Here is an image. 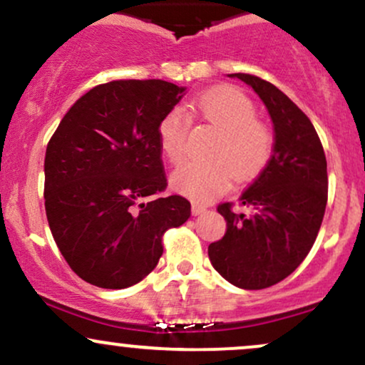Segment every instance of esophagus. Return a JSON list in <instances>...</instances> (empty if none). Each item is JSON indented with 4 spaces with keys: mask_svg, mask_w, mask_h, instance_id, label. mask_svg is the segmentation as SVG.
Here are the masks:
<instances>
[{
    "mask_svg": "<svg viewBox=\"0 0 365 365\" xmlns=\"http://www.w3.org/2000/svg\"><path fill=\"white\" fill-rule=\"evenodd\" d=\"M206 211H207V207L204 206V204H199V202L192 204V215H194V216L204 215V212H206Z\"/></svg>",
    "mask_w": 365,
    "mask_h": 365,
    "instance_id": "obj_1",
    "label": "esophagus"
}]
</instances>
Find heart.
<instances>
[{"label": "heart", "instance_id": "b5f03b06", "mask_svg": "<svg viewBox=\"0 0 365 365\" xmlns=\"http://www.w3.org/2000/svg\"><path fill=\"white\" fill-rule=\"evenodd\" d=\"M192 110L220 132L209 153L212 161L188 163L171 175V187L195 200H209L228 187L230 178L247 182L261 173L273 150V135L257 121V108L249 96L233 87L209 91L192 104ZM188 118L173 108L158 125L159 148L171 165L185 158Z\"/></svg>", "mask_w": 365, "mask_h": 365}]
</instances>
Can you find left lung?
Instances as JSON below:
<instances>
[{"mask_svg": "<svg viewBox=\"0 0 365 365\" xmlns=\"http://www.w3.org/2000/svg\"><path fill=\"white\" fill-rule=\"evenodd\" d=\"M252 87L274 128L273 156L240 195L245 212L221 204L226 233L209 245L212 267L226 282L261 290L292 274L312 249L328 202L326 156L305 113L273 83L228 73Z\"/></svg>", "mask_w": 365, "mask_h": 365, "instance_id": "1", "label": "left lung"}]
</instances>
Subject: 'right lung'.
Returning <instances> with one entry per match:
<instances>
[{"mask_svg": "<svg viewBox=\"0 0 365 365\" xmlns=\"http://www.w3.org/2000/svg\"><path fill=\"white\" fill-rule=\"evenodd\" d=\"M187 87L113 81L77 99L46 149V216L58 249L83 282L121 290L144 279L163 233L190 216L166 188L158 125Z\"/></svg>", "mask_w": 365, "mask_h": 365, "instance_id": "add662e5", "label": "right lung"}]
</instances>
